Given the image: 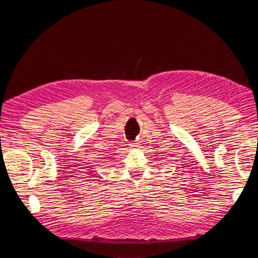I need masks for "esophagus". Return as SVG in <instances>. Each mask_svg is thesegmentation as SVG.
I'll list each match as a JSON object with an SVG mask.
<instances>
[{
	"label": "esophagus",
	"instance_id": "esophagus-1",
	"mask_svg": "<svg viewBox=\"0 0 258 258\" xmlns=\"http://www.w3.org/2000/svg\"><path fill=\"white\" fill-rule=\"evenodd\" d=\"M129 146H130V148H137V147H139V143H137V142H131V143L129 144Z\"/></svg>",
	"mask_w": 258,
	"mask_h": 258
}]
</instances>
